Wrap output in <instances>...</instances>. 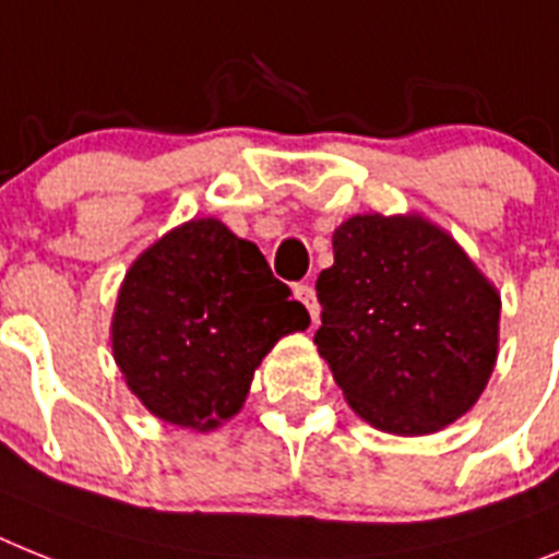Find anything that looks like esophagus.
<instances>
[{"label":"esophagus","mask_w":559,"mask_h":559,"mask_svg":"<svg viewBox=\"0 0 559 559\" xmlns=\"http://www.w3.org/2000/svg\"><path fill=\"white\" fill-rule=\"evenodd\" d=\"M295 298L307 307L309 318H312V323H318V301H316V289L309 287V284H295Z\"/></svg>","instance_id":"34e87169"}]
</instances>
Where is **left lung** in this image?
I'll use <instances>...</instances> for the list:
<instances>
[{
  "label": "left lung",
  "mask_w": 559,
  "mask_h": 559,
  "mask_svg": "<svg viewBox=\"0 0 559 559\" xmlns=\"http://www.w3.org/2000/svg\"><path fill=\"white\" fill-rule=\"evenodd\" d=\"M318 275L316 344L374 429L429 435L475 406L497 358L500 295L417 215H355Z\"/></svg>",
  "instance_id": "left-lung-1"
}]
</instances>
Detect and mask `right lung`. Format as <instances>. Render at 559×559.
I'll use <instances>...</instances> for the list:
<instances>
[{
    "label": "right lung",
    "mask_w": 559,
    "mask_h": 559,
    "mask_svg": "<svg viewBox=\"0 0 559 559\" xmlns=\"http://www.w3.org/2000/svg\"><path fill=\"white\" fill-rule=\"evenodd\" d=\"M289 295L255 243L199 218L130 266L112 318V355L153 415L215 429L241 409L275 341L309 326V312Z\"/></svg>",
    "instance_id": "add662e5"
}]
</instances>
